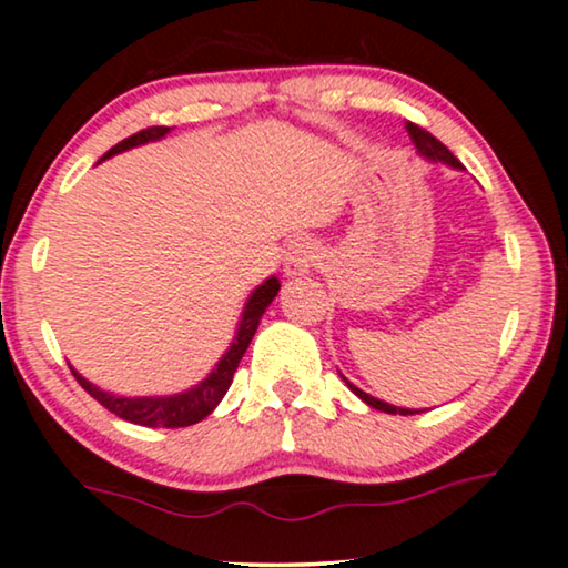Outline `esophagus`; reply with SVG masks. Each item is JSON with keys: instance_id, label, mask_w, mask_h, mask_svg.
Instances as JSON below:
<instances>
[{"instance_id": "34e87169", "label": "esophagus", "mask_w": 568, "mask_h": 568, "mask_svg": "<svg viewBox=\"0 0 568 568\" xmlns=\"http://www.w3.org/2000/svg\"><path fill=\"white\" fill-rule=\"evenodd\" d=\"M317 258V245L310 237H294L290 245H286L284 255V271L286 276H305L310 268L315 266Z\"/></svg>"}]
</instances>
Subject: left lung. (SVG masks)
Listing matches in <instances>:
<instances>
[{
    "label": "left lung",
    "mask_w": 568,
    "mask_h": 568,
    "mask_svg": "<svg viewBox=\"0 0 568 568\" xmlns=\"http://www.w3.org/2000/svg\"><path fill=\"white\" fill-rule=\"evenodd\" d=\"M406 129H408V136H410V142L416 144V150H418V154H422V158H426V160H432V162H445V165H449V168H460V160L455 158L453 152L447 150L445 144L439 142L437 136H432L429 131L426 129H422V126H416V123H406ZM346 379V377H344ZM346 385L352 387V393L354 395H359V398L367 403V406H372V408H377V410H385V414H400V416H410V414H418V410H410V408H398V406H390V403H385V400H377V398H372V395H367L364 390H359V387L356 385H352L346 379Z\"/></svg>",
    "instance_id": "8db88e82"
}]
</instances>
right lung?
I'll use <instances>...</instances> for the list:
<instances>
[{
  "label": "right lung",
  "mask_w": 568,
  "mask_h": 568,
  "mask_svg": "<svg viewBox=\"0 0 568 568\" xmlns=\"http://www.w3.org/2000/svg\"><path fill=\"white\" fill-rule=\"evenodd\" d=\"M168 131H170L168 126H150V129L136 131L134 136L123 139V142L113 146V150H108L103 158H100V162L113 158V154H119V152H126V150H131V146L158 142V139L165 136ZM278 286H282L278 284V278L271 276L258 286V290H253V294L247 297L245 307H243V317H240V323H237V333H235V338H232V346L222 354V359L216 362V367L212 372H209V377L201 379L199 385H193L191 390H185V393L123 398V395L100 390V387L92 385L90 379H84L74 367H69V369H72L77 383H80L84 390H88L92 398L100 403V406L108 408L119 418H123V422H131L139 426H152V429H158V426H162V429H181V426L199 424L201 418H206L216 406H220L224 393L230 390L232 377H235V372H237V364H240V359H243V354L247 352V346H251L255 331H258L263 313H266V307L274 302V297L278 294Z\"/></svg>",
  "instance_id": "right-lung-1"
}]
</instances>
